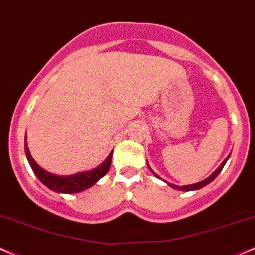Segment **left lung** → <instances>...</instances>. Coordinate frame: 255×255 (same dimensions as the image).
<instances>
[{"label":"left lung","instance_id":"1","mask_svg":"<svg viewBox=\"0 0 255 255\" xmlns=\"http://www.w3.org/2000/svg\"><path fill=\"white\" fill-rule=\"evenodd\" d=\"M228 159H229V156L227 159L224 160V161L222 162V165L219 166L218 168H217L216 171H214V172L211 174L210 177H208V178H206V179H204V181H201V182H199V183H195V184H190V185H183V187H178V185H174V184H170V183H168V185H171V187L172 188H174V189H177V190H183V191H190V190H197V189H201L202 187H205V185H207L208 183H211L213 181L214 178H216L217 176H218L219 174V172L220 171L223 170V167H224V165H225V162L228 161ZM154 173V172H153ZM155 174V173H154ZM156 177H158V174H155Z\"/></svg>","mask_w":255,"mask_h":255}]
</instances>
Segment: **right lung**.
Listing matches in <instances>:
<instances>
[{
  "instance_id": "obj_1",
  "label": "right lung",
  "mask_w": 255,
  "mask_h": 255,
  "mask_svg": "<svg viewBox=\"0 0 255 255\" xmlns=\"http://www.w3.org/2000/svg\"><path fill=\"white\" fill-rule=\"evenodd\" d=\"M25 153H26L28 162H30L31 167H32L37 178H38L45 187H48L53 191H56V193L74 194L93 187L101 177H104L105 174L108 172V170H110L111 167V161H112L113 151L108 155V158L106 159L99 167L94 168V170L91 171H87V172L76 173L73 174V176L65 177L55 176V174H51L49 172H47L45 170H43L42 167H39V166L37 165V162L33 160L32 156H31L26 143H25Z\"/></svg>"
}]
</instances>
